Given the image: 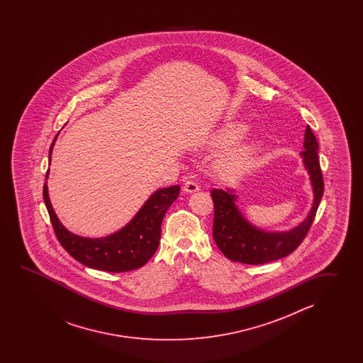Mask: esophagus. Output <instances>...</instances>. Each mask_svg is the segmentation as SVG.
<instances>
[{"mask_svg":"<svg viewBox=\"0 0 363 363\" xmlns=\"http://www.w3.org/2000/svg\"><path fill=\"white\" fill-rule=\"evenodd\" d=\"M183 191L186 193L197 192V191H200V185L197 184L196 182H193V180H188V182H185Z\"/></svg>","mask_w":363,"mask_h":363,"instance_id":"34e87169","label":"esophagus"}]
</instances>
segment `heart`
<instances>
[{"label": "heart", "mask_w": 363, "mask_h": 363, "mask_svg": "<svg viewBox=\"0 0 363 363\" xmlns=\"http://www.w3.org/2000/svg\"><path fill=\"white\" fill-rule=\"evenodd\" d=\"M249 130L245 123H228L222 130L216 132L211 139V147H223L241 139ZM262 143L258 140L249 141L244 147L224 155L216 164V172L219 178L227 183H235L244 178L247 171L252 169L255 157L259 153Z\"/></svg>", "instance_id": "obj_1"}]
</instances>
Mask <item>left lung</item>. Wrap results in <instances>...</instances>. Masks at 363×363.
I'll return each instance as SVG.
<instances>
[{
    "mask_svg": "<svg viewBox=\"0 0 363 363\" xmlns=\"http://www.w3.org/2000/svg\"><path fill=\"white\" fill-rule=\"evenodd\" d=\"M302 162L310 175L314 200L308 216L301 223L288 231H264L250 223L238 205V194L213 189L214 224L213 236L216 245L228 259L247 264L277 261L291 255L308 235L315 218L316 210L323 196V177L318 157V141L310 127L305 130Z\"/></svg>",
    "mask_w": 363,
    "mask_h": 363,
    "instance_id": "left-lung-1",
    "label": "left lung"
}]
</instances>
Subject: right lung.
<instances>
[{
	"label": "right lung",
	"instance_id": "1",
	"mask_svg": "<svg viewBox=\"0 0 363 363\" xmlns=\"http://www.w3.org/2000/svg\"><path fill=\"white\" fill-rule=\"evenodd\" d=\"M57 136L49 149V164ZM48 177L49 170L45 179ZM179 192V185L155 191L128 223L105 238H83L69 232L60 222L50 203L47 182L43 196L55 236L71 257L91 269L124 272L143 267L153 257L161 240L163 216L171 203L178 199Z\"/></svg>",
	"mask_w": 363,
	"mask_h": 363
}]
</instances>
